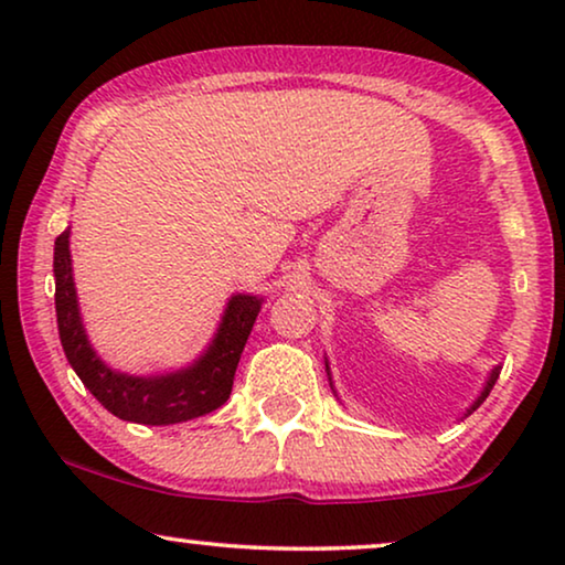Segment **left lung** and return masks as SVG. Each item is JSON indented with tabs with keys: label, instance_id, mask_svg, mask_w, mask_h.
Here are the masks:
<instances>
[{
	"label": "left lung",
	"instance_id": "8db88e82",
	"mask_svg": "<svg viewBox=\"0 0 565 565\" xmlns=\"http://www.w3.org/2000/svg\"><path fill=\"white\" fill-rule=\"evenodd\" d=\"M327 370H329V365H327ZM497 377H499V367H493V370H491V375H489V381H486V388L481 391V396H478V398H476V404L468 408V414H473V412H476V408L483 404V401H486V396H489V393H491V388H493V383H497Z\"/></svg>",
	"mask_w": 565,
	"mask_h": 565
}]
</instances>
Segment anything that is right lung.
Wrapping results in <instances>:
<instances>
[{"mask_svg": "<svg viewBox=\"0 0 565 565\" xmlns=\"http://www.w3.org/2000/svg\"><path fill=\"white\" fill-rule=\"evenodd\" d=\"M53 277H56V321L61 347H64L68 365L74 367L79 381L87 385L92 396L107 412L126 422L167 427V424L211 414L226 404L244 344L252 334L254 321H257L262 298L242 296V292L231 298L218 334L190 367L167 375L136 377L107 367L84 334L72 277L68 228L56 238Z\"/></svg>", "mask_w": 565, "mask_h": 565, "instance_id": "obj_1", "label": "right lung"}]
</instances>
